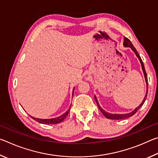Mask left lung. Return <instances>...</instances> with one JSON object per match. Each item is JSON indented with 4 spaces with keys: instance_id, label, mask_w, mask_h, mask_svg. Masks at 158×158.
Masks as SVG:
<instances>
[{
    "instance_id": "8db88e82",
    "label": "left lung",
    "mask_w": 158,
    "mask_h": 158,
    "mask_svg": "<svg viewBox=\"0 0 158 158\" xmlns=\"http://www.w3.org/2000/svg\"><path fill=\"white\" fill-rule=\"evenodd\" d=\"M123 45L125 47H130L131 49H132V51L134 52L135 53V54L138 57L140 63H141V68H142V70L143 72V74H144V77H145V79H146V86H147V90H146V95L145 97H144L143 100L142 101V102H141L140 104V105L137 106V108H136L135 110L132 111V112H130V113H128V114H109V113H107V112H106L104 109H102L101 108V106L99 105V103L98 102V100L97 98H96V96H95V101L96 102H97V105L98 106V108L100 109V111L102 113V114L105 116L106 118H109V119H113V120H121V119H125V118H129L130 116H132L134 114H135L136 112H137L141 106H142V105H143L144 102H145L146 99L147 98V93H148V78H147V74H146V69H145V68H144V65H143V63L142 60H141V58L140 57L139 54V53L137 52V49H135V47L133 46V44H132V42H130V40L128 38H127V37H124V42H123Z\"/></svg>"
}]
</instances>
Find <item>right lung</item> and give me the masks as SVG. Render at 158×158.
Returning <instances> with one entry per match:
<instances>
[{
    "mask_svg": "<svg viewBox=\"0 0 158 158\" xmlns=\"http://www.w3.org/2000/svg\"><path fill=\"white\" fill-rule=\"evenodd\" d=\"M74 93V90L73 91ZM69 109H70V107L69 108L68 111H66L65 113H64L63 114L61 115V116L56 117V118H49V119H41V118H35L30 116L32 118L34 119L35 121H37L38 123H40L42 124H57V123H60L62 122L64 119L65 118L66 116H68L69 111Z\"/></svg>",
    "mask_w": 158,
    "mask_h": 158,
    "instance_id": "1",
    "label": "right lung"
}]
</instances>
